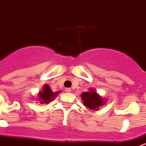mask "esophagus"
Segmentation results:
<instances>
[{
	"label": "esophagus",
	"mask_w": 146,
	"mask_h": 146,
	"mask_svg": "<svg viewBox=\"0 0 146 146\" xmlns=\"http://www.w3.org/2000/svg\"><path fill=\"white\" fill-rule=\"evenodd\" d=\"M64 91H65L66 92H71V90L70 88H66L65 90H64Z\"/></svg>",
	"instance_id": "1"
}]
</instances>
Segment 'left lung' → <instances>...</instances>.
<instances>
[{"instance_id": "obj_1", "label": "left lung", "mask_w": 146, "mask_h": 146, "mask_svg": "<svg viewBox=\"0 0 146 146\" xmlns=\"http://www.w3.org/2000/svg\"><path fill=\"white\" fill-rule=\"evenodd\" d=\"M82 103L86 108H88L91 110H99L101 106H103L106 104V100L103 99L96 90L95 89L90 88L89 91L84 92L81 94Z\"/></svg>"}]
</instances>
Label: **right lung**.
<instances>
[{
    "label": "right lung",
    "mask_w": 146,
    "mask_h": 146,
    "mask_svg": "<svg viewBox=\"0 0 146 146\" xmlns=\"http://www.w3.org/2000/svg\"><path fill=\"white\" fill-rule=\"evenodd\" d=\"M60 93L59 91L57 92H53L48 84H44L42 87V90L39 92L37 94V98H36V101H39L37 103H40V104H49L52 101H54L57 95Z\"/></svg>",
    "instance_id": "right-lung-1"
}]
</instances>
